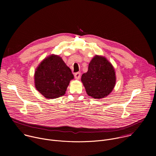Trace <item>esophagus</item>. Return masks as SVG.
<instances>
[{"mask_svg":"<svg viewBox=\"0 0 156 156\" xmlns=\"http://www.w3.org/2000/svg\"><path fill=\"white\" fill-rule=\"evenodd\" d=\"M81 76V73L80 72H76L75 73V78L76 80H79Z\"/></svg>","mask_w":156,"mask_h":156,"instance_id":"1","label":"esophagus"}]
</instances>
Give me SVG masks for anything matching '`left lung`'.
Masks as SVG:
<instances>
[{"instance_id": "8db88e82", "label": "left lung", "mask_w": 156, "mask_h": 156, "mask_svg": "<svg viewBox=\"0 0 156 156\" xmlns=\"http://www.w3.org/2000/svg\"><path fill=\"white\" fill-rule=\"evenodd\" d=\"M115 81V73L112 64L105 57L98 55L91 60L87 72L81 76L87 94L95 99L108 95L113 90Z\"/></svg>"}]
</instances>
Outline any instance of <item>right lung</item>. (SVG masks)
I'll use <instances>...</instances> for the list:
<instances>
[{
  "mask_svg": "<svg viewBox=\"0 0 156 156\" xmlns=\"http://www.w3.org/2000/svg\"><path fill=\"white\" fill-rule=\"evenodd\" d=\"M74 76L61 57L52 55L38 66L34 74L36 90L48 99H55L65 94Z\"/></svg>",
  "mask_w": 156,
  "mask_h": 156,
  "instance_id": "obj_1",
  "label": "right lung"
}]
</instances>
